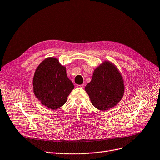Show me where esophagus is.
I'll use <instances>...</instances> for the list:
<instances>
[{
	"instance_id": "obj_1",
	"label": "esophagus",
	"mask_w": 160,
	"mask_h": 160,
	"mask_svg": "<svg viewBox=\"0 0 160 160\" xmlns=\"http://www.w3.org/2000/svg\"><path fill=\"white\" fill-rule=\"evenodd\" d=\"M77 86L78 88H81V89H83V88H84L85 85H84V84H81V85H77Z\"/></svg>"
}]
</instances>
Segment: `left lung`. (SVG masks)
<instances>
[{
  "instance_id": "left-lung-1",
  "label": "left lung",
  "mask_w": 160,
  "mask_h": 160,
  "mask_svg": "<svg viewBox=\"0 0 160 160\" xmlns=\"http://www.w3.org/2000/svg\"><path fill=\"white\" fill-rule=\"evenodd\" d=\"M85 90L92 104L98 110L105 111L121 100L124 86L117 67L110 62H105L94 71L91 81Z\"/></svg>"
}]
</instances>
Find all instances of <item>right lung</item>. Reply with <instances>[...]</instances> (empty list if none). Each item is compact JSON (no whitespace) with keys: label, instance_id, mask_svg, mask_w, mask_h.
I'll use <instances>...</instances> for the list:
<instances>
[{"label":"right lung","instance_id":"obj_1","mask_svg":"<svg viewBox=\"0 0 160 160\" xmlns=\"http://www.w3.org/2000/svg\"><path fill=\"white\" fill-rule=\"evenodd\" d=\"M33 86V93L41 104L52 110L62 106L74 88L67 77L65 67L54 58H48L39 64Z\"/></svg>","mask_w":160,"mask_h":160}]
</instances>
